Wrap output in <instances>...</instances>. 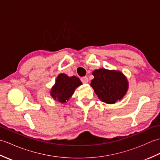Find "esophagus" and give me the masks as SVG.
Masks as SVG:
<instances>
[{
  "label": "esophagus",
  "mask_w": 160,
  "mask_h": 160,
  "mask_svg": "<svg viewBox=\"0 0 160 160\" xmlns=\"http://www.w3.org/2000/svg\"><path fill=\"white\" fill-rule=\"evenodd\" d=\"M80 80L82 82V83H88V82H89V79H88V77L87 76L82 77V78H80Z\"/></svg>",
  "instance_id": "1"
}]
</instances>
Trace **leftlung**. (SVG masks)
<instances>
[{
	"mask_svg": "<svg viewBox=\"0 0 160 160\" xmlns=\"http://www.w3.org/2000/svg\"><path fill=\"white\" fill-rule=\"evenodd\" d=\"M91 86L99 99L107 104H114L123 98L128 88L127 78L120 71L100 69L93 71Z\"/></svg>",
	"mask_w": 160,
	"mask_h": 160,
	"instance_id": "obj_1",
	"label": "left lung"
}]
</instances>
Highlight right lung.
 <instances>
[{"mask_svg":"<svg viewBox=\"0 0 160 160\" xmlns=\"http://www.w3.org/2000/svg\"><path fill=\"white\" fill-rule=\"evenodd\" d=\"M82 84L79 78L76 76L69 77L66 74L60 73L51 89V96L55 100L65 103L73 94L75 89Z\"/></svg>","mask_w":160,"mask_h":160,"instance_id":"1","label":"right lung"}]
</instances>
